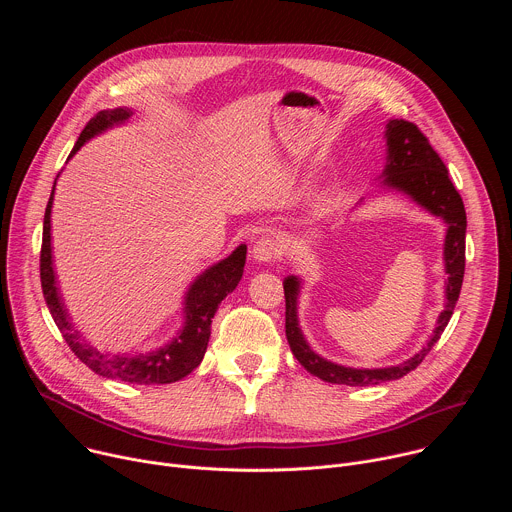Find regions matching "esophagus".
I'll return each mask as SVG.
<instances>
[{
  "instance_id": "1",
  "label": "esophagus",
  "mask_w": 512,
  "mask_h": 512,
  "mask_svg": "<svg viewBox=\"0 0 512 512\" xmlns=\"http://www.w3.org/2000/svg\"><path fill=\"white\" fill-rule=\"evenodd\" d=\"M253 259L259 263H269L281 257V243L275 237H261L255 241L253 249Z\"/></svg>"
}]
</instances>
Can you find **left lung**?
I'll return each instance as SVG.
<instances>
[{
    "label": "left lung",
    "mask_w": 512,
    "mask_h": 512,
    "mask_svg": "<svg viewBox=\"0 0 512 512\" xmlns=\"http://www.w3.org/2000/svg\"><path fill=\"white\" fill-rule=\"evenodd\" d=\"M387 145H389V164L385 168V184L409 194L415 202L423 208L433 212L435 216H442L450 225L446 235V271H448V285H446V310L442 312L437 326L433 330L431 340L423 350H419L413 358L405 360L403 364L389 369H350L340 367V364L328 362L318 356L304 340L298 316H296V298H298V279L291 275L283 281V294H285V336L289 342L291 352L302 362V367L312 375L320 377L326 383L336 385H350V387H369L379 385L385 381H395L417 369L423 362L425 354L431 346L440 340L442 332L446 330L456 302L460 298V289L464 281V267H466V210L460 192L456 190L454 182L450 180V172L442 162L429 139L421 133V129L405 119H393L387 125Z\"/></svg>",
    "instance_id": "1"
}]
</instances>
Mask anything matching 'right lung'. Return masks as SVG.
<instances>
[{
	"instance_id": "add662e5",
	"label": "right lung",
	"mask_w": 512,
	"mask_h": 512,
	"mask_svg": "<svg viewBox=\"0 0 512 512\" xmlns=\"http://www.w3.org/2000/svg\"><path fill=\"white\" fill-rule=\"evenodd\" d=\"M129 117L127 109H115V111H99L83 129L79 141L72 148L70 156L77 154L81 145L91 139L93 135L101 133L103 129L111 127L113 123L125 121ZM68 156V158H70ZM52 196L46 204L44 214V231H42V249H40V281L46 306L60 328L68 348L75 352L79 360H83L91 371H95L101 377L107 379H119L125 383H137V385H166L176 383L182 377L190 375L198 364L202 362V356L208 346L210 338V322L221 306V302L227 298V294L237 287L239 279L243 277L247 247L241 245L223 259L221 263L212 265L208 271H204L190 287L186 296V322L180 332L168 346L152 352V354H139V356H109L101 354L97 348L87 344L77 330H72V324L68 322V316L62 308V302L58 298L56 283H54V271H52V249H50V210H52Z\"/></svg>"
}]
</instances>
